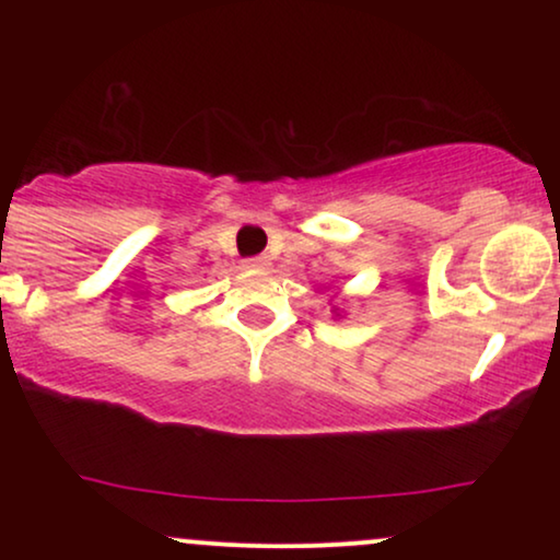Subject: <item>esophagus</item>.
<instances>
[{"instance_id":"34e87169","label":"esophagus","mask_w":560,"mask_h":560,"mask_svg":"<svg viewBox=\"0 0 560 560\" xmlns=\"http://www.w3.org/2000/svg\"><path fill=\"white\" fill-rule=\"evenodd\" d=\"M247 266H249V268H266L268 260H266V258H249Z\"/></svg>"}]
</instances>
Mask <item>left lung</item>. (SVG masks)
Returning <instances> with one entry per match:
<instances>
[{
	"label": "left lung",
	"mask_w": 560,
	"mask_h": 560,
	"mask_svg": "<svg viewBox=\"0 0 560 560\" xmlns=\"http://www.w3.org/2000/svg\"><path fill=\"white\" fill-rule=\"evenodd\" d=\"M334 313H337V316H342V307H339V305H334Z\"/></svg>",
	"instance_id": "1"
}]
</instances>
